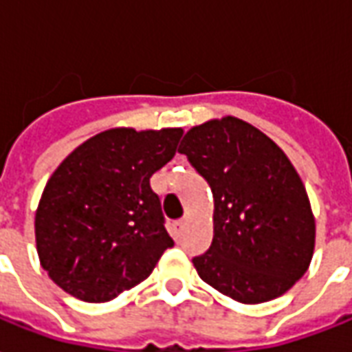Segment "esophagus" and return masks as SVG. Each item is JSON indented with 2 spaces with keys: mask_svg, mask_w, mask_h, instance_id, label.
Here are the masks:
<instances>
[{
  "mask_svg": "<svg viewBox=\"0 0 352 352\" xmlns=\"http://www.w3.org/2000/svg\"><path fill=\"white\" fill-rule=\"evenodd\" d=\"M184 226H186V220H177V222H173V235L179 236L181 233H183Z\"/></svg>",
  "mask_w": 352,
  "mask_h": 352,
  "instance_id": "1",
  "label": "esophagus"
}]
</instances>
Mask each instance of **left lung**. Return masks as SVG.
<instances>
[{
  "mask_svg": "<svg viewBox=\"0 0 352 352\" xmlns=\"http://www.w3.org/2000/svg\"><path fill=\"white\" fill-rule=\"evenodd\" d=\"M179 153L214 197L212 244L192 259L203 282L242 304L293 287L314 256L315 220L285 153L236 117L190 129Z\"/></svg>",
  "mask_w": 352,
  "mask_h": 352,
  "instance_id": "8db88e82",
  "label": "left lung"
}]
</instances>
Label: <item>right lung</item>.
Instances as JSON below:
<instances>
[{"label": "right lung", "instance_id": "obj_1", "mask_svg": "<svg viewBox=\"0 0 352 352\" xmlns=\"http://www.w3.org/2000/svg\"><path fill=\"white\" fill-rule=\"evenodd\" d=\"M181 129H111L72 151L46 183L35 236L43 269L69 295L108 302L153 272L173 239L151 177Z\"/></svg>", "mask_w": 352, "mask_h": 352}]
</instances>
